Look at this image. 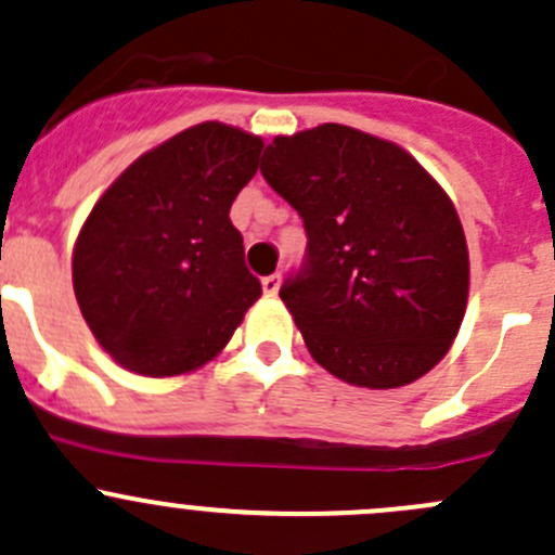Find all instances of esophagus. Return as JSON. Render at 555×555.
I'll list each match as a JSON object with an SVG mask.
<instances>
[{
    "label": "esophagus",
    "mask_w": 555,
    "mask_h": 555,
    "mask_svg": "<svg viewBox=\"0 0 555 555\" xmlns=\"http://www.w3.org/2000/svg\"><path fill=\"white\" fill-rule=\"evenodd\" d=\"M279 284H282V276L279 273H271V276H262V293L266 295H276Z\"/></svg>",
    "instance_id": "obj_1"
}]
</instances>
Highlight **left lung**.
<instances>
[{"label":"left lung","mask_w":555,"mask_h":555,"mask_svg":"<svg viewBox=\"0 0 555 555\" xmlns=\"http://www.w3.org/2000/svg\"><path fill=\"white\" fill-rule=\"evenodd\" d=\"M260 173L309 238L279 295L313 360L367 389L433 371L469 287L462 222L440 184L397 144L338 122L276 137Z\"/></svg>","instance_id":"8db88e82"}]
</instances>
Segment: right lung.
<instances>
[{
	"label": "right lung",
	"mask_w": 555,
	"mask_h": 555,
	"mask_svg": "<svg viewBox=\"0 0 555 555\" xmlns=\"http://www.w3.org/2000/svg\"><path fill=\"white\" fill-rule=\"evenodd\" d=\"M257 137L201 122L133 160L88 215L72 282L99 344L139 376H179L222 351L262 295L231 206Z\"/></svg>",
	"instance_id": "obj_1"
}]
</instances>
